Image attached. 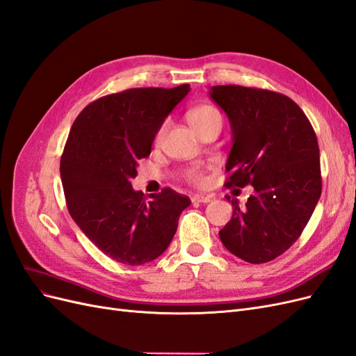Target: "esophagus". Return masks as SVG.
Listing matches in <instances>:
<instances>
[{
  "label": "esophagus",
  "instance_id": "34e87169",
  "mask_svg": "<svg viewBox=\"0 0 356 356\" xmlns=\"http://www.w3.org/2000/svg\"><path fill=\"white\" fill-rule=\"evenodd\" d=\"M191 200L196 202V203H208V202L212 200V196H208V195H195V196L191 197Z\"/></svg>",
  "mask_w": 356,
  "mask_h": 356
}]
</instances>
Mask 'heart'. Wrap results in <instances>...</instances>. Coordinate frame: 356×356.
<instances>
[{"mask_svg": "<svg viewBox=\"0 0 356 356\" xmlns=\"http://www.w3.org/2000/svg\"><path fill=\"white\" fill-rule=\"evenodd\" d=\"M188 123L191 124V127L199 134L202 132L204 127H208L213 123H221V115L218 113V110H215L213 106L211 105H200L193 108L188 113ZM166 124L161 126L159 129V132L156 135V143H160L161 138H163ZM186 178L195 186H202L204 182V172L200 168H191L186 172Z\"/></svg>", "mask_w": 356, "mask_h": 356, "instance_id": "b5f03b06", "label": "heart"}]
</instances>
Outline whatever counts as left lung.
Listing matches in <instances>:
<instances>
[{
  "label": "left lung",
  "instance_id": "obj_1",
  "mask_svg": "<svg viewBox=\"0 0 356 356\" xmlns=\"http://www.w3.org/2000/svg\"><path fill=\"white\" fill-rule=\"evenodd\" d=\"M227 114L232 149L227 188L252 186L245 208L220 230L227 250L251 264L275 260L305 230L321 197L319 147L314 127L288 96L243 86H212Z\"/></svg>",
  "mask_w": 356,
  "mask_h": 356
}]
</instances>
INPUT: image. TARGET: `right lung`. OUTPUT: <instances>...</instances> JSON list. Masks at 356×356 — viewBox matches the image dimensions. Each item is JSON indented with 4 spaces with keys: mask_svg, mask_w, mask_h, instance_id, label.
Instances as JSON below:
<instances>
[{
    "mask_svg": "<svg viewBox=\"0 0 356 356\" xmlns=\"http://www.w3.org/2000/svg\"><path fill=\"white\" fill-rule=\"evenodd\" d=\"M190 84L106 95L75 118L60 159L70 215L113 260L139 266L165 252L190 199L172 188L135 191L138 161L149 156L159 129Z\"/></svg>",
    "mask_w": 356,
    "mask_h": 356,
    "instance_id": "1",
    "label": "right lung"
}]
</instances>
